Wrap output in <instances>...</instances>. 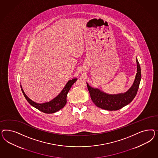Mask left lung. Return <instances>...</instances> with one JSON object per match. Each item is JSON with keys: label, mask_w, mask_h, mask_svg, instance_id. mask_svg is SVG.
Here are the masks:
<instances>
[{"label": "left lung", "mask_w": 158, "mask_h": 158, "mask_svg": "<svg viewBox=\"0 0 158 158\" xmlns=\"http://www.w3.org/2000/svg\"><path fill=\"white\" fill-rule=\"evenodd\" d=\"M137 73L131 87L125 93L110 94L102 91L98 88H94L87 83V86L90 93L91 100L95 105L101 109L108 110H116L130 104L136 96L141 78V68L137 58Z\"/></svg>", "instance_id": "1"}]
</instances>
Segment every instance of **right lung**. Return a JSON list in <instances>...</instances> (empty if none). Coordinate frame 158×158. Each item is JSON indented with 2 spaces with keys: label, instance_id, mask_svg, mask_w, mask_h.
<instances>
[{
  "label": "right lung",
  "instance_id": "obj_1",
  "mask_svg": "<svg viewBox=\"0 0 158 158\" xmlns=\"http://www.w3.org/2000/svg\"><path fill=\"white\" fill-rule=\"evenodd\" d=\"M77 81V78H73L71 80L68 81L65 87L63 88L62 91L60 92V93L57 96H56L54 98H53V100L48 102L41 103V104L37 103L36 102H34V101L31 100L24 93L21 85L20 86L25 98L31 105L44 113L53 114L62 109V108L67 104V94L69 91L73 84Z\"/></svg>",
  "mask_w": 158,
  "mask_h": 158
}]
</instances>
